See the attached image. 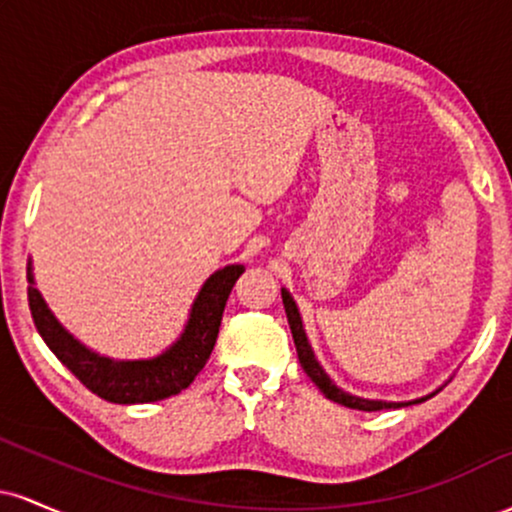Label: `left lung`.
<instances>
[{"mask_svg":"<svg viewBox=\"0 0 512 512\" xmlns=\"http://www.w3.org/2000/svg\"><path fill=\"white\" fill-rule=\"evenodd\" d=\"M281 301H284V310H286V317H289V327H291V334H293V344H296V351H298V361H301V366L305 373H308V378L313 380V383L320 387V392L325 395L327 399H332V402L342 404V407H349V409H361V411H380V409H397V407H409V404H419V402H426L428 397H421V399H411V402H383V399H363V397H356V395H349V392H344L342 387H337L330 380V375L322 370L320 363H317V358L313 354V346H310L308 337H305V330H303V320H301V313H298V305L296 301L291 298V293L286 289H281Z\"/></svg>","mask_w":512,"mask_h":512,"instance_id":"1","label":"left lung"}]
</instances>
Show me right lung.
Returning a JSON list of instances; mask_svg holds the SVG:
<instances>
[{
	"label": "right lung",
	"mask_w": 512,
	"mask_h": 512,
	"mask_svg": "<svg viewBox=\"0 0 512 512\" xmlns=\"http://www.w3.org/2000/svg\"><path fill=\"white\" fill-rule=\"evenodd\" d=\"M243 272V264H228L211 274L192 303L190 317L178 342L170 344L163 354L139 358V361H117V358L96 354L64 330L40 291L35 289L31 262H28V305H31L35 327L52 354L60 358L93 395L113 404H146L178 395L197 378L219 337L221 315L231 289Z\"/></svg>",
	"instance_id": "1"
}]
</instances>
